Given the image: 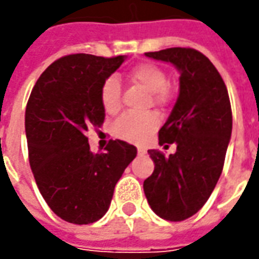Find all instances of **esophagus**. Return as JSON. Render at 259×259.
<instances>
[{
	"mask_svg": "<svg viewBox=\"0 0 259 259\" xmlns=\"http://www.w3.org/2000/svg\"><path fill=\"white\" fill-rule=\"evenodd\" d=\"M137 154H139L140 157H143V155L146 154V150H143V148H139V150H137Z\"/></svg>",
	"mask_w": 259,
	"mask_h": 259,
	"instance_id": "obj_1",
	"label": "esophagus"
}]
</instances>
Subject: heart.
<instances>
[{"label": "heart", "instance_id": "b5f03b06", "mask_svg": "<svg viewBox=\"0 0 259 259\" xmlns=\"http://www.w3.org/2000/svg\"><path fill=\"white\" fill-rule=\"evenodd\" d=\"M127 80L143 87L151 96V104L157 108H165L172 101L168 89V76L165 70L154 64L137 65L127 73ZM100 98L104 111L109 115L120 109V83L115 77H109L101 85ZM158 127V119L154 113H124L113 124L116 137L129 143L141 144L151 137Z\"/></svg>", "mask_w": 259, "mask_h": 259}]
</instances>
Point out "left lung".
Here are the masks:
<instances>
[{"label": "left lung", "mask_w": 259, "mask_h": 259, "mask_svg": "<svg viewBox=\"0 0 259 259\" xmlns=\"http://www.w3.org/2000/svg\"><path fill=\"white\" fill-rule=\"evenodd\" d=\"M146 57L179 70V96L159 130V144L176 152L148 150L154 172L144 180L151 209L166 221H185L200 211L222 174L232 136L228 89L217 68L193 48H166Z\"/></svg>", "instance_id": "left-lung-1"}]
</instances>
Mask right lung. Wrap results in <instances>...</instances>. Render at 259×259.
I'll return each mask as SVG.
<instances>
[{
  "label": "right lung",
  "mask_w": 259,
  "mask_h": 259,
  "mask_svg": "<svg viewBox=\"0 0 259 259\" xmlns=\"http://www.w3.org/2000/svg\"><path fill=\"white\" fill-rule=\"evenodd\" d=\"M126 57L73 54L48 66L31 90L25 129L37 187L61 219L97 222L107 213L115 186L137 155L135 146L111 140L91 152L87 130L105 119L100 91Z\"/></svg>",
  "instance_id": "right-lung-1"
}]
</instances>
